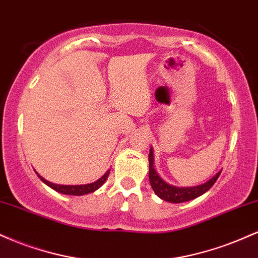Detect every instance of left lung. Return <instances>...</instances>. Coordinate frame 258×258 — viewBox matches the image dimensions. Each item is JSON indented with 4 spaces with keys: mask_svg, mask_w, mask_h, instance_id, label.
<instances>
[{
    "mask_svg": "<svg viewBox=\"0 0 258 258\" xmlns=\"http://www.w3.org/2000/svg\"><path fill=\"white\" fill-rule=\"evenodd\" d=\"M154 156L153 150L149 153V180L152 184L153 190L159 198L162 200L168 201V203H185V201L193 200L195 198L200 197L204 193H206L212 185L215 184L216 180L218 179L221 172H218L216 176L212 177L211 179L207 180L206 183L197 186H189V188H179V186H174L171 184H167L165 180L160 178V176L156 173L155 168H154Z\"/></svg>",
    "mask_w": 258,
    "mask_h": 258,
    "instance_id": "1",
    "label": "left lung"
}]
</instances>
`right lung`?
Segmentation results:
<instances>
[{"instance_id": "add662e5", "label": "right lung", "mask_w": 258, "mask_h": 258, "mask_svg": "<svg viewBox=\"0 0 258 258\" xmlns=\"http://www.w3.org/2000/svg\"><path fill=\"white\" fill-rule=\"evenodd\" d=\"M109 173H110V171H106L104 176L102 177V178H99L97 182H93L91 183V184H85V185H59V184H53V183L48 182V180H46L42 177L40 176V174H37L38 177H40V179L42 180V182L46 183L47 185L51 186L52 189H54L55 191H58V193H61V194H67V195H85V194H88V193H92V191L97 190V189L100 188L103 184H104V182L108 178Z\"/></svg>"}]
</instances>
